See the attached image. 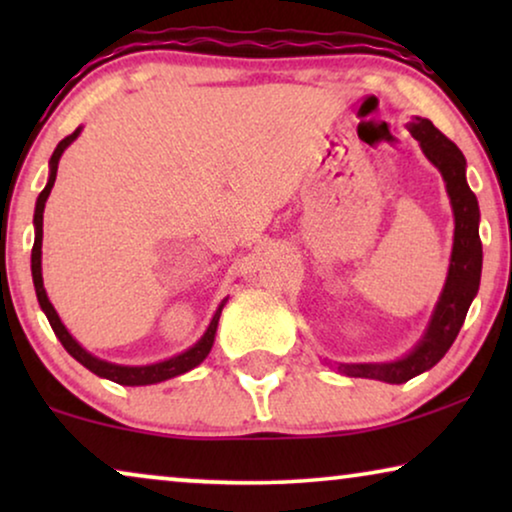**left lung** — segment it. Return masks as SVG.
<instances>
[{"instance_id": "obj_1", "label": "left lung", "mask_w": 512, "mask_h": 512, "mask_svg": "<svg viewBox=\"0 0 512 512\" xmlns=\"http://www.w3.org/2000/svg\"><path fill=\"white\" fill-rule=\"evenodd\" d=\"M408 130L422 146L426 158L438 167L445 179L447 195H450L454 209V247L443 296H440L436 312H433L429 331L415 347V352L394 363H342L338 366L340 373L349 377H366V380L389 384L408 382L443 359L459 335L471 300L478 293L482 272V242L478 233L480 209L478 198L466 184L464 153L426 118H415L408 125Z\"/></svg>"}]
</instances>
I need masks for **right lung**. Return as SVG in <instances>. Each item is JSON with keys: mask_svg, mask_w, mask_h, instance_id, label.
<instances>
[{"mask_svg": "<svg viewBox=\"0 0 512 512\" xmlns=\"http://www.w3.org/2000/svg\"><path fill=\"white\" fill-rule=\"evenodd\" d=\"M79 132L81 130L76 128L72 135H67L58 146H55V151H53V156H51V177H48V184H46L44 191L39 193L37 209H34V228H37V235H34V247H32V279H34V289H37V298H39L41 310L46 312V317H48V321H51L53 331L60 338L62 347H65L67 352L72 354L76 361L83 363V366H86L88 370H93V373L100 375V377H107V380H111V382L125 384V387H144V384H156V382L170 380V377H177L181 373H188V370L195 368V366H198V363L205 361V356L209 354V349H212L214 333H216V326H219V317H221L223 303H221L219 310H216L212 324H209L207 333L202 335L198 345H193L184 354L174 356V359L153 363V366H135V368H132V366H116V363L100 361V359H95L93 354H88L86 349H83L79 342H76L72 335L67 333V328L62 326L58 312L53 310L51 300H48V296H46L44 279H41V237H44V207H46L48 193H51V188L55 184V177H58V163H60L62 151H65L67 146L74 142Z\"/></svg>", "mask_w": 512, "mask_h": 512, "instance_id": "obj_1", "label": "right lung"}]
</instances>
